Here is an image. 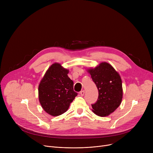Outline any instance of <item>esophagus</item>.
Returning <instances> with one entry per match:
<instances>
[{
    "instance_id": "1",
    "label": "esophagus",
    "mask_w": 153,
    "mask_h": 153,
    "mask_svg": "<svg viewBox=\"0 0 153 153\" xmlns=\"http://www.w3.org/2000/svg\"><path fill=\"white\" fill-rule=\"evenodd\" d=\"M84 94H85V91H82L80 92V94H81V96H83L84 95Z\"/></svg>"
}]
</instances>
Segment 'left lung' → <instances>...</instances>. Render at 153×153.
<instances>
[{
    "instance_id": "obj_1",
    "label": "left lung",
    "mask_w": 153,
    "mask_h": 153,
    "mask_svg": "<svg viewBox=\"0 0 153 153\" xmlns=\"http://www.w3.org/2000/svg\"><path fill=\"white\" fill-rule=\"evenodd\" d=\"M93 81L99 91V97L92 104V111L99 117L110 115L120 106L123 98L122 82L118 72L106 62L100 63L94 68H89Z\"/></svg>"
}]
</instances>
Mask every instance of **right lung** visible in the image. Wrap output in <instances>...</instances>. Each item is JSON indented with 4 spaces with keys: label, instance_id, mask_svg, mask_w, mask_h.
I'll return each instance as SVG.
<instances>
[{
    "label": "right lung",
    "instance_id": "add662e5",
    "mask_svg": "<svg viewBox=\"0 0 153 153\" xmlns=\"http://www.w3.org/2000/svg\"><path fill=\"white\" fill-rule=\"evenodd\" d=\"M69 70L54 62L48 69L38 86V98L43 110L56 117L66 112L77 96Z\"/></svg>",
    "mask_w": 153,
    "mask_h": 153
}]
</instances>
